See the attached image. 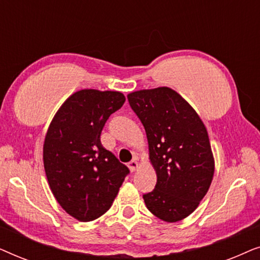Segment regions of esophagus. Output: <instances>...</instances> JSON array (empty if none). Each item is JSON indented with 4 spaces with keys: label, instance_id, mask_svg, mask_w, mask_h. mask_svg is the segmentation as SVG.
<instances>
[{
    "label": "esophagus",
    "instance_id": "1",
    "mask_svg": "<svg viewBox=\"0 0 260 260\" xmlns=\"http://www.w3.org/2000/svg\"><path fill=\"white\" fill-rule=\"evenodd\" d=\"M127 167H129L130 172H136V170L138 169V162L137 161H131L129 162V165H127Z\"/></svg>",
    "mask_w": 260,
    "mask_h": 260
}]
</instances>
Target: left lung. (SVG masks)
Returning a JSON list of instances; mask_svg holds the SVG:
<instances>
[{
  "label": "left lung",
  "mask_w": 260,
  "mask_h": 260,
  "mask_svg": "<svg viewBox=\"0 0 260 260\" xmlns=\"http://www.w3.org/2000/svg\"><path fill=\"white\" fill-rule=\"evenodd\" d=\"M143 124L155 189L145 206L166 222L180 221L198 208L214 176V156L204 122L186 99L162 86L127 94Z\"/></svg>",
  "instance_id": "obj_1"
}]
</instances>
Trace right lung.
<instances>
[{"instance_id": "right-lung-1", "label": "right lung", "mask_w": 260, "mask_h": 260, "mask_svg": "<svg viewBox=\"0 0 260 260\" xmlns=\"http://www.w3.org/2000/svg\"><path fill=\"white\" fill-rule=\"evenodd\" d=\"M124 102L118 91H77L48 126L44 167L49 188L63 211L79 221H92L108 212L129 174L101 143L105 122Z\"/></svg>"}]
</instances>
